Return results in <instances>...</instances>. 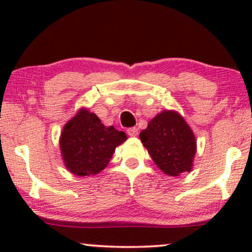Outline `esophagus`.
<instances>
[{
    "label": "esophagus",
    "instance_id": "esophagus-1",
    "mask_svg": "<svg viewBox=\"0 0 252 252\" xmlns=\"http://www.w3.org/2000/svg\"><path fill=\"white\" fill-rule=\"evenodd\" d=\"M126 132H128V135L129 136H137V134H138V130H137V128H129L128 130H126Z\"/></svg>",
    "mask_w": 252,
    "mask_h": 252
}]
</instances>
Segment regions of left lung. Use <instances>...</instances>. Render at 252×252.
Here are the masks:
<instances>
[{"instance_id":"8db88e82","label":"left lung","mask_w":252,"mask_h":252,"mask_svg":"<svg viewBox=\"0 0 252 252\" xmlns=\"http://www.w3.org/2000/svg\"><path fill=\"white\" fill-rule=\"evenodd\" d=\"M141 142L164 174L178 176L190 172L196 142L192 129L179 112H160L141 131Z\"/></svg>"}]
</instances>
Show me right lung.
<instances>
[{"label": "right lung", "instance_id": "add662e5", "mask_svg": "<svg viewBox=\"0 0 252 252\" xmlns=\"http://www.w3.org/2000/svg\"><path fill=\"white\" fill-rule=\"evenodd\" d=\"M126 140V132L105 126L94 112L80 109L65 124L59 143L66 168L74 175L90 176L108 166L116 147Z\"/></svg>", "mask_w": 252, "mask_h": 252}]
</instances>
